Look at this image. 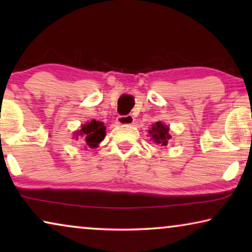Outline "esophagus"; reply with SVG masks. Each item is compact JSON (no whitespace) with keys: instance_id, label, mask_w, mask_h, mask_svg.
<instances>
[{"instance_id":"34e87169","label":"esophagus","mask_w":252,"mask_h":252,"mask_svg":"<svg viewBox=\"0 0 252 252\" xmlns=\"http://www.w3.org/2000/svg\"><path fill=\"white\" fill-rule=\"evenodd\" d=\"M116 124L122 126H128L134 124V117L132 115H127V116H119L116 120Z\"/></svg>"}]
</instances>
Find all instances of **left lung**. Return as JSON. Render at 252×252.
<instances>
[{
  "label": "left lung",
  "instance_id": "obj_1",
  "mask_svg": "<svg viewBox=\"0 0 252 252\" xmlns=\"http://www.w3.org/2000/svg\"><path fill=\"white\" fill-rule=\"evenodd\" d=\"M149 134L153 136L155 142L159 143L161 146H167V141L171 139V135L168 134V127L161 123H156V125L151 127Z\"/></svg>",
  "mask_w": 252,
  "mask_h": 252
}]
</instances>
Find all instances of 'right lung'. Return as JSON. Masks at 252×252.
<instances>
[{
	"label": "right lung",
	"instance_id": "obj_1",
	"mask_svg": "<svg viewBox=\"0 0 252 252\" xmlns=\"http://www.w3.org/2000/svg\"><path fill=\"white\" fill-rule=\"evenodd\" d=\"M80 135L84 142L91 148H96L105 136V126L101 122L92 120L91 123L82 125L77 132V136Z\"/></svg>",
	"mask_w": 252,
	"mask_h": 252
}]
</instances>
